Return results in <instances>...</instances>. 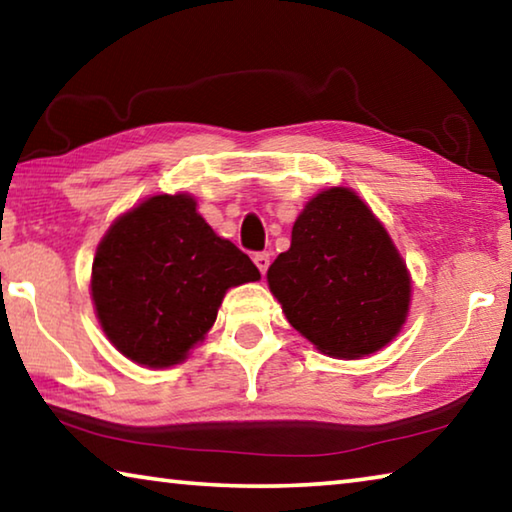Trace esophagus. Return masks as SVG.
<instances>
[{
    "label": "esophagus",
    "mask_w": 512,
    "mask_h": 512,
    "mask_svg": "<svg viewBox=\"0 0 512 512\" xmlns=\"http://www.w3.org/2000/svg\"><path fill=\"white\" fill-rule=\"evenodd\" d=\"M253 262H255V266L259 268V273L266 275L268 264H271V255H268V253H257V255L253 257Z\"/></svg>",
    "instance_id": "esophagus-1"
}]
</instances>
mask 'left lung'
Here are the masks:
<instances>
[{
	"mask_svg": "<svg viewBox=\"0 0 512 512\" xmlns=\"http://www.w3.org/2000/svg\"><path fill=\"white\" fill-rule=\"evenodd\" d=\"M266 277L289 323L329 357L381 350L409 311L406 264L384 225L345 187L311 198L293 223L291 248Z\"/></svg>",
	"mask_w": 512,
	"mask_h": 512,
	"instance_id": "left-lung-1",
	"label": "left lung"
}]
</instances>
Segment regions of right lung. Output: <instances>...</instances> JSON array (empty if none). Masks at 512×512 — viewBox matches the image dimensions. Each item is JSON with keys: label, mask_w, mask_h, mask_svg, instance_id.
<instances>
[{"label": "right lung", "mask_w": 512, "mask_h": 512, "mask_svg": "<svg viewBox=\"0 0 512 512\" xmlns=\"http://www.w3.org/2000/svg\"><path fill=\"white\" fill-rule=\"evenodd\" d=\"M255 280L257 266L214 235L192 196L162 194L110 225L92 264V300L124 357L167 368L214 325L225 291Z\"/></svg>", "instance_id": "1"}]
</instances>
